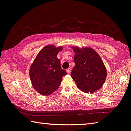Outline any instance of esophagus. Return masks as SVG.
<instances>
[{
	"label": "esophagus",
	"instance_id": "esophagus-1",
	"mask_svg": "<svg viewBox=\"0 0 131 131\" xmlns=\"http://www.w3.org/2000/svg\"><path fill=\"white\" fill-rule=\"evenodd\" d=\"M71 72H72V69H71L70 68H68V69L66 70V72H67L68 74H70V73H71Z\"/></svg>",
	"mask_w": 131,
	"mask_h": 131
}]
</instances>
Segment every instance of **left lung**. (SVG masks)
<instances>
[{
  "instance_id": "obj_1",
  "label": "left lung",
  "mask_w": 131,
  "mask_h": 131,
  "mask_svg": "<svg viewBox=\"0 0 131 131\" xmlns=\"http://www.w3.org/2000/svg\"><path fill=\"white\" fill-rule=\"evenodd\" d=\"M75 66L70 76L77 88L85 93H93L102 87L107 70L96 51L90 47H72Z\"/></svg>"
}]
</instances>
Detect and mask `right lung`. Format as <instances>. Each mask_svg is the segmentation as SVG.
Listing matches in <instances>:
<instances>
[{
  "label": "right lung",
  "instance_id": "right-lung-1",
  "mask_svg": "<svg viewBox=\"0 0 131 131\" xmlns=\"http://www.w3.org/2000/svg\"><path fill=\"white\" fill-rule=\"evenodd\" d=\"M63 47L48 45L40 50L29 69V76L34 89L41 95H49L55 91L66 72L61 68L57 56Z\"/></svg>",
  "mask_w": 131,
  "mask_h": 131
}]
</instances>
